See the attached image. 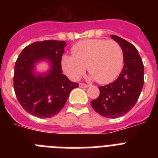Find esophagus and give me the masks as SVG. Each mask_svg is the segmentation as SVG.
<instances>
[{
	"label": "esophagus",
	"instance_id": "esophagus-1",
	"mask_svg": "<svg viewBox=\"0 0 158 158\" xmlns=\"http://www.w3.org/2000/svg\"><path fill=\"white\" fill-rule=\"evenodd\" d=\"M89 86V84H84V83H79V87H80V88H88Z\"/></svg>",
	"mask_w": 158,
	"mask_h": 158
}]
</instances>
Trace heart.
Instances as JSON below:
<instances>
[{
    "instance_id": "obj_1",
    "label": "heart",
    "mask_w": 158,
    "mask_h": 158,
    "mask_svg": "<svg viewBox=\"0 0 158 158\" xmlns=\"http://www.w3.org/2000/svg\"><path fill=\"white\" fill-rule=\"evenodd\" d=\"M73 56L64 55L61 67L69 79L79 80L86 70L99 84L112 82L121 71L124 53L114 40L86 39L75 43L71 48Z\"/></svg>"
}]
</instances>
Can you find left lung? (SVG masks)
<instances>
[{
  "label": "left lung",
  "mask_w": 158,
  "mask_h": 158,
  "mask_svg": "<svg viewBox=\"0 0 158 158\" xmlns=\"http://www.w3.org/2000/svg\"><path fill=\"white\" fill-rule=\"evenodd\" d=\"M110 38L122 48L125 64L115 81L98 87L100 94L91 105L99 115L115 119L129 112L137 102L143 86L144 68L135 46L118 36Z\"/></svg>",
  "instance_id": "obj_1"
}]
</instances>
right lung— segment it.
Segmentation results:
<instances>
[{"mask_svg": "<svg viewBox=\"0 0 158 158\" xmlns=\"http://www.w3.org/2000/svg\"><path fill=\"white\" fill-rule=\"evenodd\" d=\"M64 41L35 42L23 48L18 56L14 72V89L22 107L38 118L56 115L66 102L69 93L79 84L62 74L61 58ZM47 59L50 70L43 75L34 74L35 63Z\"/></svg>", "mask_w": 158, "mask_h": 158, "instance_id": "add662e5", "label": "right lung"}]
</instances>
